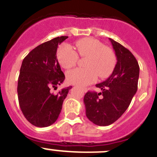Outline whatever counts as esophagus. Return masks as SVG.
<instances>
[{
  "label": "esophagus",
  "mask_w": 157,
  "mask_h": 157,
  "mask_svg": "<svg viewBox=\"0 0 157 157\" xmlns=\"http://www.w3.org/2000/svg\"><path fill=\"white\" fill-rule=\"evenodd\" d=\"M83 91H84L85 93L87 92V88H83Z\"/></svg>",
  "instance_id": "34e87169"
}]
</instances>
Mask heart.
Here are the masks:
<instances>
[{
	"label": "heart",
	"instance_id": "b5f03b06",
	"mask_svg": "<svg viewBox=\"0 0 157 157\" xmlns=\"http://www.w3.org/2000/svg\"><path fill=\"white\" fill-rule=\"evenodd\" d=\"M77 52L70 45L63 44L58 48L57 60L64 69L72 67L77 63L79 54L87 57L86 68H75L67 73V80L70 83L84 86L94 83L97 75L106 77L112 72L116 63L113 51L105 47L100 40L88 37L79 40L76 43Z\"/></svg>",
	"mask_w": 157,
	"mask_h": 157
}]
</instances>
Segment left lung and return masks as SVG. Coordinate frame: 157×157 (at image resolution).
<instances>
[{
  "mask_svg": "<svg viewBox=\"0 0 157 157\" xmlns=\"http://www.w3.org/2000/svg\"><path fill=\"white\" fill-rule=\"evenodd\" d=\"M109 40L117 56V64L105 81L96 85L102 92L88 91L83 98L86 117L98 126L110 125L127 110L137 90L140 74L133 54L118 42Z\"/></svg>",
  "mask_w": 157,
  "mask_h": 157,
  "instance_id": "left-lung-1",
  "label": "left lung"
}]
</instances>
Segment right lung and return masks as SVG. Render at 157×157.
Returning <instances> with one entry per match:
<instances>
[{
	"mask_svg": "<svg viewBox=\"0 0 157 157\" xmlns=\"http://www.w3.org/2000/svg\"><path fill=\"white\" fill-rule=\"evenodd\" d=\"M68 36H61L41 44L23 60L17 83L20 107L33 126L46 127L58 118L63 102L72 86L52 93L65 79L57 59L59 44Z\"/></svg>",
	"mask_w": 157,
	"mask_h": 157,
	"instance_id": "obj_1",
	"label": "right lung"
}]
</instances>
